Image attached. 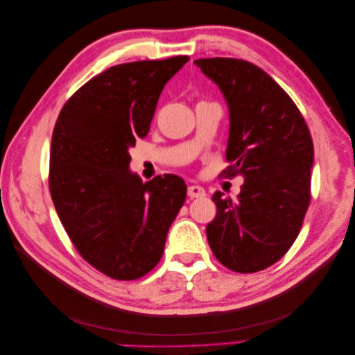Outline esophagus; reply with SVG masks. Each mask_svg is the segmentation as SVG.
I'll return each mask as SVG.
<instances>
[{
	"label": "esophagus",
	"instance_id": "1",
	"mask_svg": "<svg viewBox=\"0 0 355 355\" xmlns=\"http://www.w3.org/2000/svg\"><path fill=\"white\" fill-rule=\"evenodd\" d=\"M206 196V191L200 185H189L188 187V197L191 198H201Z\"/></svg>",
	"mask_w": 355,
	"mask_h": 355
}]
</instances>
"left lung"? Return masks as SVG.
<instances>
[{"label": "left lung", "mask_w": 355, "mask_h": 355, "mask_svg": "<svg viewBox=\"0 0 355 355\" xmlns=\"http://www.w3.org/2000/svg\"><path fill=\"white\" fill-rule=\"evenodd\" d=\"M230 111L225 170L244 179L237 200L213 194L218 213L206 228L216 259L256 272L286 254L309 206L314 146L304 116L270 75L250 62L198 59Z\"/></svg>", "instance_id": "obj_1"}]
</instances>
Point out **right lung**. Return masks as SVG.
<instances>
[{"label":"right lung","instance_id":"add662e5","mask_svg":"<svg viewBox=\"0 0 355 355\" xmlns=\"http://www.w3.org/2000/svg\"><path fill=\"white\" fill-rule=\"evenodd\" d=\"M189 60L176 56L116 65L63 106L51 137L50 194L80 254L115 280H136L159 262L187 198L176 175L142 182L130 170L167 81Z\"/></svg>","mask_w":355,"mask_h":355}]
</instances>
